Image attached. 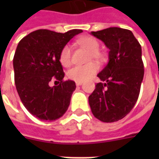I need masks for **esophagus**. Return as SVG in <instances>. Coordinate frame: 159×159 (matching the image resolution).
<instances>
[{
    "label": "esophagus",
    "instance_id": "1",
    "mask_svg": "<svg viewBox=\"0 0 159 159\" xmlns=\"http://www.w3.org/2000/svg\"><path fill=\"white\" fill-rule=\"evenodd\" d=\"M81 85H82V82H76V86H78V87L81 86Z\"/></svg>",
    "mask_w": 159,
    "mask_h": 159
}]
</instances>
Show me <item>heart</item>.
<instances>
[{
	"label": "heart",
	"instance_id": "heart-1",
	"mask_svg": "<svg viewBox=\"0 0 159 159\" xmlns=\"http://www.w3.org/2000/svg\"><path fill=\"white\" fill-rule=\"evenodd\" d=\"M77 43L84 48L89 51L88 56V61H91L94 59L95 61L102 62L103 61V56L100 51V43L98 40L91 36H83L77 40ZM59 59L61 64L64 66L70 65L71 62V48L69 45H65L60 51ZM99 69L98 65L95 63H89L85 65H78L70 68L67 71V77L77 82H83L89 80L97 72Z\"/></svg>",
	"mask_w": 159,
	"mask_h": 159
}]
</instances>
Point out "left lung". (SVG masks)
<instances>
[{"instance_id":"obj_1","label":"left lung","mask_w":159,"mask_h":159,"mask_svg":"<svg viewBox=\"0 0 159 159\" xmlns=\"http://www.w3.org/2000/svg\"><path fill=\"white\" fill-rule=\"evenodd\" d=\"M91 34L110 49L109 63L98 78L89 102L92 113L102 122L122 119L137 102L144 75L142 47L130 30L110 27Z\"/></svg>"}]
</instances>
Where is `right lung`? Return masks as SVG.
I'll list each match as a JSON object with an SVG mask.
<instances>
[{
	"label": "right lung",
	"mask_w": 159,
	"mask_h": 159,
	"mask_svg": "<svg viewBox=\"0 0 159 159\" xmlns=\"http://www.w3.org/2000/svg\"><path fill=\"white\" fill-rule=\"evenodd\" d=\"M82 30L73 29L61 34L40 29L24 37L13 58L16 91L29 112L41 120L61 118L70 105L76 89L72 80H64L60 51ZM51 80L57 86L50 87Z\"/></svg>",
	"instance_id": "obj_1"
}]
</instances>
